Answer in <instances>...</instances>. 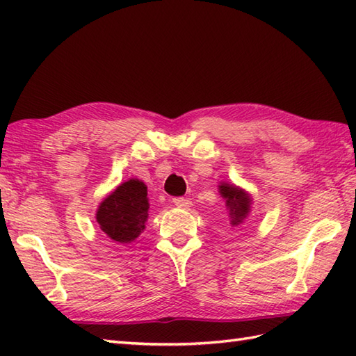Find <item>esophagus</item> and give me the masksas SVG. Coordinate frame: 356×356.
Here are the masks:
<instances>
[{
	"mask_svg": "<svg viewBox=\"0 0 356 356\" xmlns=\"http://www.w3.org/2000/svg\"><path fill=\"white\" fill-rule=\"evenodd\" d=\"M172 203H175L177 208H184V209H188L189 206H191V200H188V198H184V197H176L172 198Z\"/></svg>",
	"mask_w": 356,
	"mask_h": 356,
	"instance_id": "obj_1",
	"label": "esophagus"
}]
</instances>
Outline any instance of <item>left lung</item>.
<instances>
[{
	"label": "left lung",
	"instance_id": "left-lung-1",
	"mask_svg": "<svg viewBox=\"0 0 356 356\" xmlns=\"http://www.w3.org/2000/svg\"><path fill=\"white\" fill-rule=\"evenodd\" d=\"M220 193L226 198V206L230 216V225L238 226L239 222H243V220L250 211L249 194H245L243 189L227 184H222L220 186Z\"/></svg>",
	"mask_w": 356,
	"mask_h": 356
}]
</instances>
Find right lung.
<instances>
[{
  "label": "right lung",
  "mask_w": 356,
  "mask_h": 356,
  "mask_svg": "<svg viewBox=\"0 0 356 356\" xmlns=\"http://www.w3.org/2000/svg\"><path fill=\"white\" fill-rule=\"evenodd\" d=\"M148 217L147 186L138 179L124 181L104 198L97 211L103 232L117 243H130L145 229Z\"/></svg>",
  "instance_id": "1"
}]
</instances>
